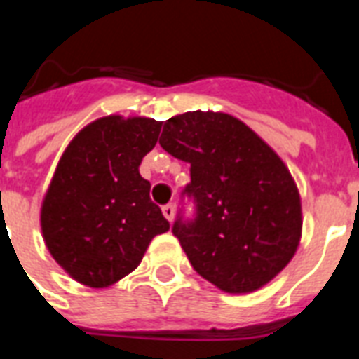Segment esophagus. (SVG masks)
I'll return each mask as SVG.
<instances>
[{
    "instance_id": "1",
    "label": "esophagus",
    "mask_w": 359,
    "mask_h": 359,
    "mask_svg": "<svg viewBox=\"0 0 359 359\" xmlns=\"http://www.w3.org/2000/svg\"><path fill=\"white\" fill-rule=\"evenodd\" d=\"M162 212H163V216H165V219H168L169 224H171V222H173V218H175V207H173V205H165V207L162 208Z\"/></svg>"
}]
</instances>
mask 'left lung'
I'll use <instances>...</instances> for the list:
<instances>
[{"instance_id": "left-lung-1", "label": "left lung", "mask_w": 359, "mask_h": 359, "mask_svg": "<svg viewBox=\"0 0 359 359\" xmlns=\"http://www.w3.org/2000/svg\"><path fill=\"white\" fill-rule=\"evenodd\" d=\"M160 145L190 163L196 219H177L179 238L201 278L229 294L272 281L302 238V201L289 168L266 141L222 111H186L163 123Z\"/></svg>"}]
</instances>
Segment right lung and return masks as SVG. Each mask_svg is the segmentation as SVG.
Returning a JSON list of instances; mask_svg holds the SVG:
<instances>
[{
    "mask_svg": "<svg viewBox=\"0 0 359 359\" xmlns=\"http://www.w3.org/2000/svg\"><path fill=\"white\" fill-rule=\"evenodd\" d=\"M162 121L108 115L81 128L65 149L42 199L48 251L78 283L104 289L137 268L169 222L149 197L140 163Z\"/></svg>",
    "mask_w": 359,
    "mask_h": 359,
    "instance_id": "obj_1",
    "label": "right lung"
}]
</instances>
